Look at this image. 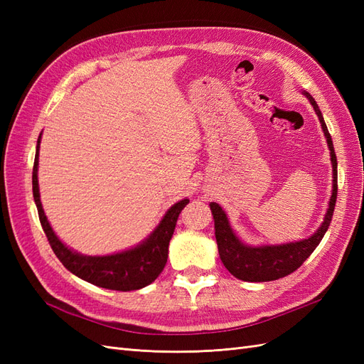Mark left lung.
Here are the masks:
<instances>
[{"label": "left lung", "mask_w": 364, "mask_h": 364, "mask_svg": "<svg viewBox=\"0 0 364 364\" xmlns=\"http://www.w3.org/2000/svg\"><path fill=\"white\" fill-rule=\"evenodd\" d=\"M306 98L313 105L314 111L321 121L323 134L328 142V147L331 150V162H333V196L329 200V208L326 211L322 226L317 229L310 238L296 241V243L278 245V246H259L250 247L241 243L237 235L232 232L229 226L228 217L218 203L211 202V211L214 215L215 225V240L218 246L220 258H222L225 267L234 274L235 278L247 282H267L287 277L294 270L299 269L304 261L311 255L313 250L321 243L325 232L333 220L336 199H337V158L333 146L331 135L323 121L321 109H318L314 98L305 92Z\"/></svg>", "instance_id": "obj_1"}]
</instances>
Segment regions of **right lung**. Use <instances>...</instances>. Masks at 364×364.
I'll return each instance as SVG.
<instances>
[{
	"mask_svg": "<svg viewBox=\"0 0 364 364\" xmlns=\"http://www.w3.org/2000/svg\"><path fill=\"white\" fill-rule=\"evenodd\" d=\"M39 142L36 146L35 165H33V197L38 208V214L43 232H46L48 243L56 253L59 261L75 277H79L98 287L130 291L146 287V285L155 281L164 270L168 258V245L173 237L178 217L188 199H183L174 203L167 214L164 215L159 226L153 230V234L144 243L115 255L107 257H85L75 253L65 246L62 241L53 232L48 220L43 214L42 203L39 199V185H38V165H39Z\"/></svg>",
	"mask_w": 364,
	"mask_h": 364,
	"instance_id": "add662e5",
	"label": "right lung"
}]
</instances>
